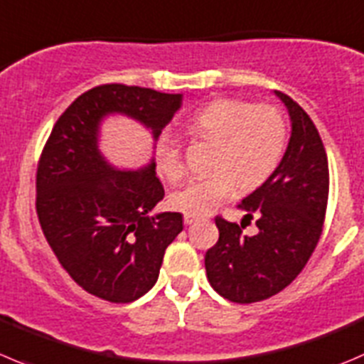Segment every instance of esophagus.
Masks as SVG:
<instances>
[{
	"instance_id": "1",
	"label": "esophagus",
	"mask_w": 364,
	"mask_h": 364,
	"mask_svg": "<svg viewBox=\"0 0 364 364\" xmlns=\"http://www.w3.org/2000/svg\"><path fill=\"white\" fill-rule=\"evenodd\" d=\"M183 220H185V224H186V225H192L193 222L197 220V218H196V217H192V215H185V218H183Z\"/></svg>"
}]
</instances>
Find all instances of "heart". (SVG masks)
<instances>
[{"label": "heart", "mask_w": 364, "mask_h": 364, "mask_svg": "<svg viewBox=\"0 0 364 364\" xmlns=\"http://www.w3.org/2000/svg\"><path fill=\"white\" fill-rule=\"evenodd\" d=\"M190 135L215 142L211 174L192 179L168 196L174 210L204 217L235 193L236 186L252 190L267 181L284 154L287 124L279 110L240 100H215L193 112L185 122ZM154 167L167 181L185 172L181 149L168 133L154 144Z\"/></svg>", "instance_id": "1"}]
</instances>
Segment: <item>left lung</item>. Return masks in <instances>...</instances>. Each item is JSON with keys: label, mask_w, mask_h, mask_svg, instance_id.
I'll return each mask as SVG.
<instances>
[{"label": "left lung", "mask_w": 364, "mask_h": 364, "mask_svg": "<svg viewBox=\"0 0 364 364\" xmlns=\"http://www.w3.org/2000/svg\"><path fill=\"white\" fill-rule=\"evenodd\" d=\"M274 94L287 107L291 133L274 174L242 199L243 218L256 217L257 232L243 235L238 225L217 217L218 242L204 256L211 288L238 304L279 294L301 274L318 243L327 210L329 165L322 139L291 97Z\"/></svg>", "instance_id": "obj_1"}]
</instances>
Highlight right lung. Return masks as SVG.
Segmentation results:
<instances>
[{
    "label": "right lung",
    "mask_w": 364,
    "mask_h": 364,
    "mask_svg": "<svg viewBox=\"0 0 364 364\" xmlns=\"http://www.w3.org/2000/svg\"><path fill=\"white\" fill-rule=\"evenodd\" d=\"M183 94L101 85L81 94L56 121L37 168V215L69 276L88 294L133 302L158 281L165 249L183 231V215L153 213L165 192L151 160L119 168L101 151L107 119L139 122L153 139L181 108Z\"/></svg>",
    "instance_id": "1"
}]
</instances>
